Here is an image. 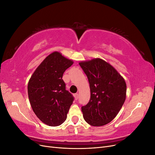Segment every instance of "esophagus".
<instances>
[{
    "label": "esophagus",
    "instance_id": "1",
    "mask_svg": "<svg viewBox=\"0 0 155 155\" xmlns=\"http://www.w3.org/2000/svg\"><path fill=\"white\" fill-rule=\"evenodd\" d=\"M74 96H75V99H76V100L78 99V96H79V94H78V93H76V94H74Z\"/></svg>",
    "mask_w": 155,
    "mask_h": 155
}]
</instances>
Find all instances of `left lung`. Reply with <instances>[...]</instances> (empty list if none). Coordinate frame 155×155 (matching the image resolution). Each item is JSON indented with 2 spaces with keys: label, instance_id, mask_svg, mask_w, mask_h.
I'll list each match as a JSON object with an SVG mask.
<instances>
[{
  "label": "left lung",
  "instance_id": "left-lung-1",
  "mask_svg": "<svg viewBox=\"0 0 155 155\" xmlns=\"http://www.w3.org/2000/svg\"><path fill=\"white\" fill-rule=\"evenodd\" d=\"M87 75L91 98L81 107L83 118L92 126L105 125L118 114L126 98V83L111 65L100 58L79 63Z\"/></svg>",
  "mask_w": 155,
  "mask_h": 155
}]
</instances>
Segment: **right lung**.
Returning <instances> with one entry per match:
<instances>
[{
    "label": "right lung",
    "instance_id": "1",
    "mask_svg": "<svg viewBox=\"0 0 155 155\" xmlns=\"http://www.w3.org/2000/svg\"><path fill=\"white\" fill-rule=\"evenodd\" d=\"M58 51L46 57L31 76L28 94L34 113L49 126H58L66 120L74 97L63 80L65 70L73 64Z\"/></svg>",
    "mask_w": 155,
    "mask_h": 155
}]
</instances>
